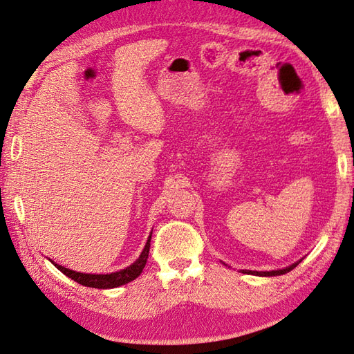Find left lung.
I'll return each instance as SVG.
<instances>
[{
  "label": "left lung",
  "mask_w": 354,
  "mask_h": 354,
  "mask_svg": "<svg viewBox=\"0 0 354 354\" xmlns=\"http://www.w3.org/2000/svg\"><path fill=\"white\" fill-rule=\"evenodd\" d=\"M303 261V259H300V261L294 262L292 265L286 266V268H281V270H272V271H251V270H241V272L243 274H253V276H261V277H272V276H281V274H286L289 272L290 270H294L295 266L300 263Z\"/></svg>",
  "instance_id": "8db88e82"
}]
</instances>
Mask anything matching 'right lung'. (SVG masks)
Returning a JSON list of instances; mask_svg holds the SVG:
<instances>
[{
    "label": "right lung",
    "mask_w": 354,
    "mask_h": 354,
    "mask_svg": "<svg viewBox=\"0 0 354 354\" xmlns=\"http://www.w3.org/2000/svg\"><path fill=\"white\" fill-rule=\"evenodd\" d=\"M153 233V232H151ZM151 233L150 236L147 239L145 247L142 250V253L139 254V257L133 262L130 266L120 271H115L111 274H86V272H78V271H73L69 268H65L56 262H53L50 259V262L56 266L59 271H62L65 274L66 277L73 279L77 283H80L83 286L88 288H97V289H112V288H118L122 286L129 281H133L136 277L140 276V272L145 268L147 259H148V253H150V242H151Z\"/></svg>",
    "instance_id": "1"
}]
</instances>
